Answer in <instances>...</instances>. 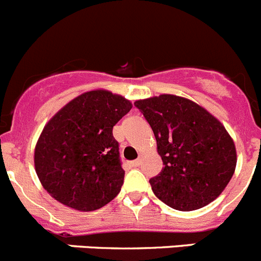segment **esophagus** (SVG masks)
<instances>
[{
    "label": "esophagus",
    "instance_id": "34e87169",
    "mask_svg": "<svg viewBox=\"0 0 261 261\" xmlns=\"http://www.w3.org/2000/svg\"><path fill=\"white\" fill-rule=\"evenodd\" d=\"M139 165H140V161H139V160L131 161V162H130V166H131V167H138Z\"/></svg>",
    "mask_w": 261,
    "mask_h": 261
}]
</instances>
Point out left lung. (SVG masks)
<instances>
[{"instance_id":"1","label":"left lung","mask_w":261,"mask_h":261,"mask_svg":"<svg viewBox=\"0 0 261 261\" xmlns=\"http://www.w3.org/2000/svg\"><path fill=\"white\" fill-rule=\"evenodd\" d=\"M152 127L164 169L149 180L170 207L193 211L218 198L237 164L234 143L221 122L194 101L164 94L136 100Z\"/></svg>"}]
</instances>
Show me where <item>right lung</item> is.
Here are the masks:
<instances>
[{
    "label": "right lung",
    "mask_w": 261,
    "mask_h": 261,
    "mask_svg": "<svg viewBox=\"0 0 261 261\" xmlns=\"http://www.w3.org/2000/svg\"><path fill=\"white\" fill-rule=\"evenodd\" d=\"M133 104L121 95L94 90L74 97L46 123L35 149V167L53 198L79 211L103 207L121 191L113 126Z\"/></svg>",
    "instance_id": "obj_1"
}]
</instances>
